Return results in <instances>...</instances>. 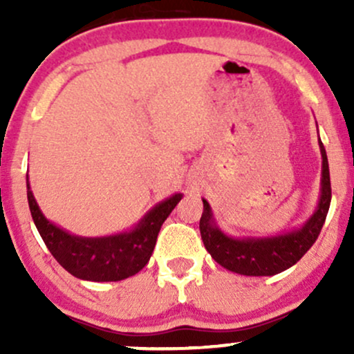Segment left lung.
Returning <instances> with one entry per match:
<instances>
[{
  "mask_svg": "<svg viewBox=\"0 0 354 354\" xmlns=\"http://www.w3.org/2000/svg\"><path fill=\"white\" fill-rule=\"evenodd\" d=\"M321 194L318 206L299 228L276 236H228L219 230L211 211L209 203L203 200V214L200 219L201 239L211 258L226 270L245 276H273L288 270L313 246L324 225L331 203L330 166L326 149L321 140Z\"/></svg>",
  "mask_w": 354,
  "mask_h": 354,
  "instance_id": "8db88e82",
  "label": "left lung"
}]
</instances>
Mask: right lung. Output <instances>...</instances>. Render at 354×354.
<instances>
[{
    "instance_id": "obj_1",
    "label": "right lung",
    "mask_w": 354,
    "mask_h": 354,
    "mask_svg": "<svg viewBox=\"0 0 354 354\" xmlns=\"http://www.w3.org/2000/svg\"><path fill=\"white\" fill-rule=\"evenodd\" d=\"M28 205L44 245L68 273L86 281H121L136 274L151 258L161 225L183 194L176 193L154 205L129 231L100 238L68 233L51 223L39 209L26 174Z\"/></svg>"
}]
</instances>
